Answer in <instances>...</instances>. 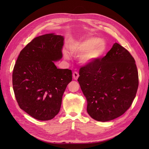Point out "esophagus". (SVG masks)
Returning a JSON list of instances; mask_svg holds the SVG:
<instances>
[{
	"label": "esophagus",
	"instance_id": "34e87169",
	"mask_svg": "<svg viewBox=\"0 0 149 149\" xmlns=\"http://www.w3.org/2000/svg\"><path fill=\"white\" fill-rule=\"evenodd\" d=\"M73 78H74L75 80L77 79L78 78V77H79V74H78V72H76V71L73 72Z\"/></svg>",
	"mask_w": 149,
	"mask_h": 149
}]
</instances>
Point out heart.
I'll return each mask as SVG.
<instances>
[{"instance_id":"1","label":"heart","mask_w":149,"mask_h":149,"mask_svg":"<svg viewBox=\"0 0 149 149\" xmlns=\"http://www.w3.org/2000/svg\"><path fill=\"white\" fill-rule=\"evenodd\" d=\"M70 50L76 54H81L80 62L83 65H89L97 60L105 52L106 45L101 38L95 37H88L81 42H74L70 46ZM66 58L69 55L65 52Z\"/></svg>"}]
</instances>
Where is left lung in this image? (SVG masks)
I'll return each mask as SVG.
<instances>
[{"label":"left lung","mask_w":149,"mask_h":149,"mask_svg":"<svg viewBox=\"0 0 149 149\" xmlns=\"http://www.w3.org/2000/svg\"><path fill=\"white\" fill-rule=\"evenodd\" d=\"M78 79L93 119L107 122L123 115L136 96L139 76L134 58L115 43L102 59L81 67Z\"/></svg>","instance_id":"1"}]
</instances>
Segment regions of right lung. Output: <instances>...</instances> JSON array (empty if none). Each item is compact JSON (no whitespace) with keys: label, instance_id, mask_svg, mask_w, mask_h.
I'll use <instances>...</instances> for the list:
<instances>
[{"label":"right lung","instance_id":"add662e5","mask_svg":"<svg viewBox=\"0 0 149 149\" xmlns=\"http://www.w3.org/2000/svg\"><path fill=\"white\" fill-rule=\"evenodd\" d=\"M63 36L48 33L35 38L20 52L13 68L12 83L20 109L32 118L48 120L59 112L62 97L72 80L68 69L54 62L63 57Z\"/></svg>","mask_w":149,"mask_h":149}]
</instances>
